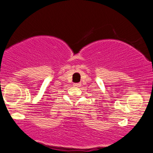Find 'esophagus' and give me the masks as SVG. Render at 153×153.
<instances>
[{
    "label": "esophagus",
    "mask_w": 153,
    "mask_h": 153,
    "mask_svg": "<svg viewBox=\"0 0 153 153\" xmlns=\"http://www.w3.org/2000/svg\"><path fill=\"white\" fill-rule=\"evenodd\" d=\"M74 86H76V87H79V86H81V83L79 82V83H75L74 85Z\"/></svg>",
    "instance_id": "esophagus-1"
}]
</instances>
